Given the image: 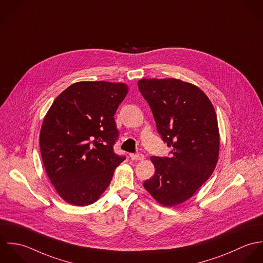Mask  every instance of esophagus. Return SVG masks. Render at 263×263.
<instances>
[{
    "label": "esophagus",
    "mask_w": 263,
    "mask_h": 263,
    "mask_svg": "<svg viewBox=\"0 0 263 263\" xmlns=\"http://www.w3.org/2000/svg\"><path fill=\"white\" fill-rule=\"evenodd\" d=\"M130 157H131L132 159H134V160H141V159L144 158V155H142L141 153H136V154L130 155Z\"/></svg>",
    "instance_id": "esophagus-1"
}]
</instances>
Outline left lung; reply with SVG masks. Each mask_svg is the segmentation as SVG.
Returning a JSON list of instances; mask_svg holds the SVG:
<instances>
[{
    "instance_id": "1",
    "label": "left lung",
    "mask_w": 263,
    "mask_h": 263,
    "mask_svg": "<svg viewBox=\"0 0 263 263\" xmlns=\"http://www.w3.org/2000/svg\"><path fill=\"white\" fill-rule=\"evenodd\" d=\"M138 88L148 103L171 157H152L156 173L144 188L162 205L189 199L214 171L219 149L217 119L209 98L197 86L178 79H141Z\"/></svg>"
}]
</instances>
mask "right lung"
Returning <instances> with one entry per match:
<instances>
[{"label": "right lung", "mask_w": 263, "mask_h": 263, "mask_svg": "<svg viewBox=\"0 0 263 263\" xmlns=\"http://www.w3.org/2000/svg\"><path fill=\"white\" fill-rule=\"evenodd\" d=\"M127 93L124 83L77 82L49 109L41 130L42 158L50 181L68 203L96 202L125 160L114 152L119 138L114 116Z\"/></svg>", "instance_id": "obj_1"}]
</instances>
